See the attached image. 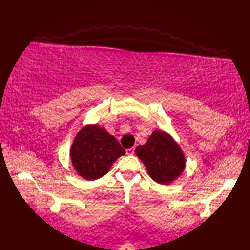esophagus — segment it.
<instances>
[{
    "label": "esophagus",
    "mask_w": 250,
    "mask_h": 250,
    "mask_svg": "<svg viewBox=\"0 0 250 250\" xmlns=\"http://www.w3.org/2000/svg\"><path fill=\"white\" fill-rule=\"evenodd\" d=\"M125 152H126V155H128V156H132L134 153V148H130V149H126Z\"/></svg>",
    "instance_id": "esophagus-1"
}]
</instances>
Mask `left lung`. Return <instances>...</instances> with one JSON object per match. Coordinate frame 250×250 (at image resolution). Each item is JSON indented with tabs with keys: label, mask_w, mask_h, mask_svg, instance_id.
<instances>
[{
	"label": "left lung",
	"mask_w": 250,
	"mask_h": 250,
	"mask_svg": "<svg viewBox=\"0 0 250 250\" xmlns=\"http://www.w3.org/2000/svg\"><path fill=\"white\" fill-rule=\"evenodd\" d=\"M135 155L145 164L149 176L156 183L169 185L186 167V158L177 142L167 132L155 130L146 144L136 147Z\"/></svg>",
	"instance_id": "obj_1"
}]
</instances>
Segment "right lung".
Returning <instances> with one entry per match:
<instances>
[{
    "label": "right lung",
    "instance_id": "add662e5",
    "mask_svg": "<svg viewBox=\"0 0 250 250\" xmlns=\"http://www.w3.org/2000/svg\"><path fill=\"white\" fill-rule=\"evenodd\" d=\"M125 153L116 137L98 124L87 125L79 130L70 148L74 169L87 180L104 176Z\"/></svg>",
    "mask_w": 250,
    "mask_h": 250
}]
</instances>
